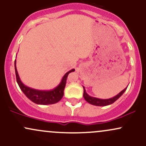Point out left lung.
<instances>
[{"label":"left lung","instance_id":"left-lung-1","mask_svg":"<svg viewBox=\"0 0 146 146\" xmlns=\"http://www.w3.org/2000/svg\"><path fill=\"white\" fill-rule=\"evenodd\" d=\"M83 88H84L83 97L87 102H88V103L90 104L98 106H104L112 104L114 103L116 100H118V99L123 94V93L125 91V90H126L127 88H125L123 90H121V91L120 92L118 95H117L116 96L113 97V98L107 99V100H102V99H99V98H93V97L90 96V95H88L86 93V90H85L84 87V86H83Z\"/></svg>","mask_w":146,"mask_h":146}]
</instances>
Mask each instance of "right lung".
Wrapping results in <instances>:
<instances>
[{
  "label": "right lung",
  "instance_id": "add662e5",
  "mask_svg": "<svg viewBox=\"0 0 146 146\" xmlns=\"http://www.w3.org/2000/svg\"><path fill=\"white\" fill-rule=\"evenodd\" d=\"M16 62L15 60L14 66H15V72H16V81L21 88L22 91L24 93V94L31 101H32L37 104L41 105H48L53 104L58 102L62 98L64 95V90L65 86H66V79H67L68 75L71 72L75 71V69H71L66 73L62 79L61 82L58 86L56 87L54 89L50 90H40L33 89L25 85L21 82V79L18 75L17 69H16Z\"/></svg>",
  "mask_w": 146,
  "mask_h": 146
}]
</instances>
